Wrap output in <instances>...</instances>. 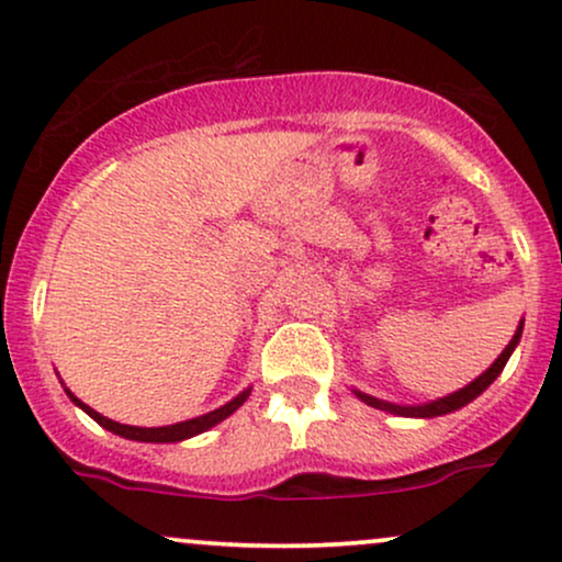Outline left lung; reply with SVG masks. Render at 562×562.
<instances>
[{"label":"left lung","instance_id":"8db88e82","mask_svg":"<svg viewBox=\"0 0 562 562\" xmlns=\"http://www.w3.org/2000/svg\"><path fill=\"white\" fill-rule=\"evenodd\" d=\"M520 333H524V322H520V327H518V330H515L513 340H509L505 351L499 353V359H496V362L488 367V370L483 372L481 378H475L473 383L465 385V389H462V391H454V393H449V396L438 398V402H430V404H423V406H396V404H389V402H378V398L367 396V393H357V396L362 398V402L370 404V406H378V409L393 412V415H402V417H438V415H447V412H454V409H460V406H465L468 402H473V398L479 396V393L486 391L488 385H492L494 380L499 378V372L505 370L509 353H513V348L518 346Z\"/></svg>","mask_w":562,"mask_h":562}]
</instances>
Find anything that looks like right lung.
I'll return each mask as SVG.
<instances>
[{
    "mask_svg": "<svg viewBox=\"0 0 562 562\" xmlns=\"http://www.w3.org/2000/svg\"><path fill=\"white\" fill-rule=\"evenodd\" d=\"M250 391H243L240 396L232 398L229 404L218 406V409L209 412V415L203 417H195V420H184V423H177V425H164V428H134V425H121V423H113L108 420V417H102L100 412H94L92 406H87L83 402H79V398L74 396V393L68 391V396L74 398V404H79L83 412H87L92 420H97L102 425V428L113 430V434L124 436V438H132V441H150V443H169V441H182V438H190V436H198L203 434V430L214 428L216 423H222L224 417H229L232 412L237 409V406H243L245 398H248Z\"/></svg>",
    "mask_w": 562,
    "mask_h": 562,
    "instance_id": "right-lung-1",
    "label": "right lung"
}]
</instances>
